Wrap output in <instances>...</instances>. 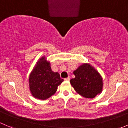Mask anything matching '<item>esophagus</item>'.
Here are the masks:
<instances>
[{
  "instance_id": "obj_1",
  "label": "esophagus",
  "mask_w": 128,
  "mask_h": 128,
  "mask_svg": "<svg viewBox=\"0 0 128 128\" xmlns=\"http://www.w3.org/2000/svg\"><path fill=\"white\" fill-rule=\"evenodd\" d=\"M64 80H65V81H70V76H68V77L66 78H65V79H64Z\"/></svg>"
}]
</instances>
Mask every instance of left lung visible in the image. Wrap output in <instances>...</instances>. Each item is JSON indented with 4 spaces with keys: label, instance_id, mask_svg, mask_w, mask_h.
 Instances as JSON below:
<instances>
[{
    "label": "left lung",
    "instance_id": "8db88e82",
    "mask_svg": "<svg viewBox=\"0 0 128 128\" xmlns=\"http://www.w3.org/2000/svg\"><path fill=\"white\" fill-rule=\"evenodd\" d=\"M75 78L70 84L75 90L85 98H93L102 91L103 80L101 75L92 65L83 63L74 72Z\"/></svg>",
    "mask_w": 128,
    "mask_h": 128
}]
</instances>
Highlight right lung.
<instances>
[{
	"label": "right lung",
	"instance_id": "1",
	"mask_svg": "<svg viewBox=\"0 0 128 128\" xmlns=\"http://www.w3.org/2000/svg\"><path fill=\"white\" fill-rule=\"evenodd\" d=\"M63 82L58 72H53L50 62L42 56L39 60L31 72L29 86L31 94L34 98L46 100L54 94L58 87Z\"/></svg>",
	"mask_w": 128,
	"mask_h": 128
}]
</instances>
